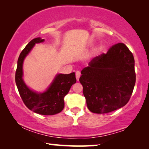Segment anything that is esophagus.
I'll use <instances>...</instances> for the list:
<instances>
[{
	"mask_svg": "<svg viewBox=\"0 0 149 149\" xmlns=\"http://www.w3.org/2000/svg\"><path fill=\"white\" fill-rule=\"evenodd\" d=\"M81 77V72L80 71H77L76 72V78H77V80L79 81V78H80Z\"/></svg>",
	"mask_w": 149,
	"mask_h": 149,
	"instance_id": "esophagus-1",
	"label": "esophagus"
}]
</instances>
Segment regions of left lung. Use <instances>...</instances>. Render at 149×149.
<instances>
[{
  "mask_svg": "<svg viewBox=\"0 0 149 149\" xmlns=\"http://www.w3.org/2000/svg\"><path fill=\"white\" fill-rule=\"evenodd\" d=\"M134 64L133 54L121 42L89 62L79 81L89 111L107 113L128 102L136 83Z\"/></svg>",
  "mask_w": 149,
  "mask_h": 149,
  "instance_id": "8db88e82",
  "label": "left lung"
}]
</instances>
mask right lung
I'll return each instance as SVG.
<instances>
[{"label": "right lung", "mask_w": 149, "mask_h": 149, "mask_svg": "<svg viewBox=\"0 0 149 149\" xmlns=\"http://www.w3.org/2000/svg\"><path fill=\"white\" fill-rule=\"evenodd\" d=\"M45 41L40 37L29 42L20 54L15 72V83L20 96L25 105L34 113L42 115H53L60 113L64 107V98L71 86L76 83L75 73L58 74L46 91L36 92L30 89L23 80V63L24 59L36 43Z\"/></svg>", "instance_id": "obj_1"}]
</instances>
